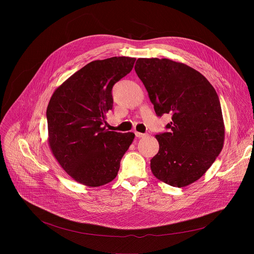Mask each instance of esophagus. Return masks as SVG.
Returning <instances> with one entry per match:
<instances>
[{"instance_id":"1","label":"esophagus","mask_w":254,"mask_h":254,"mask_svg":"<svg viewBox=\"0 0 254 254\" xmlns=\"http://www.w3.org/2000/svg\"><path fill=\"white\" fill-rule=\"evenodd\" d=\"M134 133H135V136H136V137H138V138H139V137L146 136V133H141V132H138V131H135Z\"/></svg>"}]
</instances>
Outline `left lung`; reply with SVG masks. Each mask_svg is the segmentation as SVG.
Listing matches in <instances>:
<instances>
[{
	"instance_id": "1",
	"label": "left lung",
	"mask_w": 254,
	"mask_h": 254,
	"mask_svg": "<svg viewBox=\"0 0 254 254\" xmlns=\"http://www.w3.org/2000/svg\"><path fill=\"white\" fill-rule=\"evenodd\" d=\"M157 116L172 115L168 132L156 134L160 150L151 170L182 188L199 180L223 149L225 127L214 87L194 68L167 58H138L134 65Z\"/></svg>"
}]
</instances>
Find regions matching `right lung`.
<instances>
[{
    "mask_svg": "<svg viewBox=\"0 0 254 254\" xmlns=\"http://www.w3.org/2000/svg\"><path fill=\"white\" fill-rule=\"evenodd\" d=\"M135 58L95 60L72 74L53 92L47 106L48 144L62 169L76 182L105 185L117 177L134 133L105 128L115 83L131 71Z\"/></svg>",
    "mask_w": 254,
    "mask_h": 254,
    "instance_id": "obj_1",
    "label": "right lung"
}]
</instances>
